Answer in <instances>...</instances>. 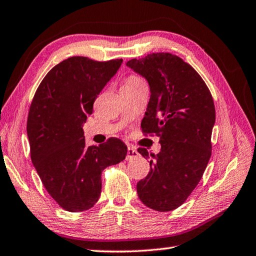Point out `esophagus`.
Segmentation results:
<instances>
[{
	"instance_id": "1",
	"label": "esophagus",
	"mask_w": 256,
	"mask_h": 256,
	"mask_svg": "<svg viewBox=\"0 0 256 256\" xmlns=\"http://www.w3.org/2000/svg\"><path fill=\"white\" fill-rule=\"evenodd\" d=\"M138 151L136 149L131 148V146H128V154H126V160H131L138 157Z\"/></svg>"
}]
</instances>
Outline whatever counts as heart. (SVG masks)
I'll return each mask as SVG.
<instances>
[{"instance_id":"heart-1","label":"heart","mask_w":256,"mask_h":256,"mask_svg":"<svg viewBox=\"0 0 256 256\" xmlns=\"http://www.w3.org/2000/svg\"><path fill=\"white\" fill-rule=\"evenodd\" d=\"M141 82H142V81H141L140 78L132 76H130V78H128L126 80H125V84H126V86H131V84H141Z\"/></svg>"}]
</instances>
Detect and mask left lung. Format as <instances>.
Here are the masks:
<instances>
[{"mask_svg": "<svg viewBox=\"0 0 256 256\" xmlns=\"http://www.w3.org/2000/svg\"><path fill=\"white\" fill-rule=\"evenodd\" d=\"M126 66L148 81L150 99L141 128L156 133L159 154L138 152L150 160V172L136 185L150 209L166 212L183 204L202 178L211 157L214 104L198 73L178 56L154 53Z\"/></svg>", "mask_w": 256, "mask_h": 256, "instance_id": "1", "label": "left lung"}]
</instances>
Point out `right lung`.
<instances>
[{"label": "right lung", "instance_id": "obj_1", "mask_svg": "<svg viewBox=\"0 0 256 256\" xmlns=\"http://www.w3.org/2000/svg\"><path fill=\"white\" fill-rule=\"evenodd\" d=\"M122 63L68 58L47 73L34 94L27 120L32 162L47 192L66 211L90 209L100 196L102 172L126 156L120 138L86 146L84 132L97 96Z\"/></svg>", "mask_w": 256, "mask_h": 256}]
</instances>
